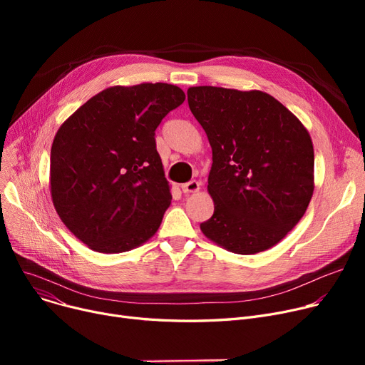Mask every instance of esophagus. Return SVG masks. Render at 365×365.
Returning <instances> with one entry per match:
<instances>
[{
  "label": "esophagus",
  "instance_id": "1",
  "mask_svg": "<svg viewBox=\"0 0 365 365\" xmlns=\"http://www.w3.org/2000/svg\"><path fill=\"white\" fill-rule=\"evenodd\" d=\"M182 190H183V194H186V195L198 192V190H200V183L197 180H190V182L182 185Z\"/></svg>",
  "mask_w": 365,
  "mask_h": 365
}]
</instances>
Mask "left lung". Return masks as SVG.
I'll list each match as a JSON object with an SVG mask.
<instances>
[{
	"label": "left lung",
	"instance_id": "left-lung-1",
	"mask_svg": "<svg viewBox=\"0 0 365 365\" xmlns=\"http://www.w3.org/2000/svg\"><path fill=\"white\" fill-rule=\"evenodd\" d=\"M190 112L213 152L208 194L215 213L202 234L237 255L278 244L314 194V145L293 112L260 90L187 88Z\"/></svg>",
	"mask_w": 365,
	"mask_h": 365
}]
</instances>
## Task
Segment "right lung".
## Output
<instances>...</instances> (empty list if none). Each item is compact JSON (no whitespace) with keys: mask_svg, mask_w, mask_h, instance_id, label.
<instances>
[{"mask_svg":"<svg viewBox=\"0 0 365 365\" xmlns=\"http://www.w3.org/2000/svg\"><path fill=\"white\" fill-rule=\"evenodd\" d=\"M185 101L165 83L113 86L57 130L50 192L69 231L99 253H123L155 235L171 202L155 130Z\"/></svg>","mask_w":365,"mask_h":365,"instance_id":"add662e5","label":"right lung"}]
</instances>
